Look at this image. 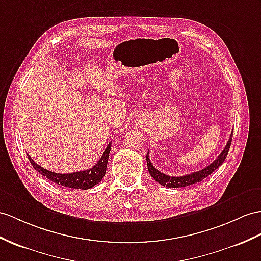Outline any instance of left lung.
Masks as SVG:
<instances>
[{
    "label": "left lung",
    "instance_id": "1",
    "mask_svg": "<svg viewBox=\"0 0 261 261\" xmlns=\"http://www.w3.org/2000/svg\"><path fill=\"white\" fill-rule=\"evenodd\" d=\"M232 133L233 129L230 134L229 137V141H228L227 145L225 146L224 150L221 151V154L216 158V160L211 164L208 165L207 167H205L204 169L196 171V173L193 174H188L185 176H180V177H173V176H168V175H165L163 173H161L160 170H157L154 165L150 163L149 160V152H147V155H146V161H147V167H148V171L150 176L154 178L157 182H160L161 185L163 186H166V187H170V188H178V187H186V186H190V185H194L196 182H199L202 179H205L206 177H208L209 175H212L214 171L217 169L220 165L225 162L226 157L228 155V151H229L230 148V145H231V138H232Z\"/></svg>",
    "mask_w": 261,
    "mask_h": 261
}]
</instances>
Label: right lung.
Instances as JSON below:
<instances>
[{
    "mask_svg": "<svg viewBox=\"0 0 261 261\" xmlns=\"http://www.w3.org/2000/svg\"><path fill=\"white\" fill-rule=\"evenodd\" d=\"M112 147V143L107 145V147L104 151V154L101 155L100 160L96 165L87 170H81L76 171V173L71 174H57L53 173V171H49L45 168L41 167L40 165H37L32 158L28 155V158L30 163L32 164L33 168L39 171L41 175L46 177L47 179L53 181L55 184H59L61 186L68 187V188H77V189H90L94 187L95 185L103 179L106 173V166L107 162H109V156Z\"/></svg>",
    "mask_w": 261,
    "mask_h": 261,
    "instance_id": "add662e5",
    "label": "right lung"
}]
</instances>
